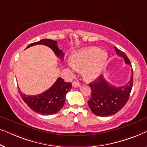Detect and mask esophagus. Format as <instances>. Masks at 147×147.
Segmentation results:
<instances>
[{"instance_id":"esophagus-1","label":"esophagus","mask_w":147,"mask_h":147,"mask_svg":"<svg viewBox=\"0 0 147 147\" xmlns=\"http://www.w3.org/2000/svg\"><path fill=\"white\" fill-rule=\"evenodd\" d=\"M72 86H73V87L78 88L80 86V84L78 82H73V83H72Z\"/></svg>"}]
</instances>
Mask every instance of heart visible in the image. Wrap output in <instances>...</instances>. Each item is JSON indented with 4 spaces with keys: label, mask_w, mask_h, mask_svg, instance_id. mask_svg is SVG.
I'll return each instance as SVG.
<instances>
[{
    "label": "heart",
    "mask_w": 147,
    "mask_h": 147,
    "mask_svg": "<svg viewBox=\"0 0 147 147\" xmlns=\"http://www.w3.org/2000/svg\"><path fill=\"white\" fill-rule=\"evenodd\" d=\"M107 53L97 47H90L76 52L69 64L74 70L82 69V76L88 81L97 79L101 74L107 60Z\"/></svg>",
    "instance_id": "heart-1"
}]
</instances>
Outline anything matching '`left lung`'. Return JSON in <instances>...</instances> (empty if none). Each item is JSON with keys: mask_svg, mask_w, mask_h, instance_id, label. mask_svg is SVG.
<instances>
[{"mask_svg": "<svg viewBox=\"0 0 147 147\" xmlns=\"http://www.w3.org/2000/svg\"><path fill=\"white\" fill-rule=\"evenodd\" d=\"M117 55L124 58L126 64L130 65V61L124 52L114 47ZM133 84V72L130 80L124 86L111 85L100 76L89 85L91 88V98L88 102L90 110L96 115L105 117L119 112L127 102Z\"/></svg>", "mask_w": 147, "mask_h": 147, "instance_id": "1", "label": "left lung"}]
</instances>
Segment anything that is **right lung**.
I'll use <instances>...</instances> for the list:
<instances>
[{"mask_svg": "<svg viewBox=\"0 0 147 147\" xmlns=\"http://www.w3.org/2000/svg\"><path fill=\"white\" fill-rule=\"evenodd\" d=\"M35 45H43L53 50L58 57L63 59L64 53L57 47V41L51 39H42L29 44L27 48ZM26 48V49H27ZM72 88L71 82H65L58 78L55 84L47 91L35 96H27L22 93L19 88V92L23 101L28 106L37 113L43 115H51L57 113L63 107L65 102V96Z\"/></svg>", "mask_w": 147, "mask_h": 147, "instance_id": "obj_1", "label": "right lung"}]
</instances>
